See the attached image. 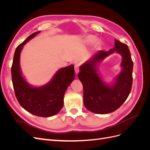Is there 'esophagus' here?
Listing matches in <instances>:
<instances>
[{
  "label": "esophagus",
  "mask_w": 150,
  "mask_h": 150,
  "mask_svg": "<svg viewBox=\"0 0 150 150\" xmlns=\"http://www.w3.org/2000/svg\"><path fill=\"white\" fill-rule=\"evenodd\" d=\"M74 70H75V72L76 74H78L79 72V64H76L74 66Z\"/></svg>",
  "instance_id": "34e87169"
}]
</instances>
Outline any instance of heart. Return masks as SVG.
<instances>
[{
  "label": "heart",
  "mask_w": 150,
  "mask_h": 150,
  "mask_svg": "<svg viewBox=\"0 0 150 150\" xmlns=\"http://www.w3.org/2000/svg\"><path fill=\"white\" fill-rule=\"evenodd\" d=\"M86 40H87L88 42H93L94 40V38L91 35H89L86 38Z\"/></svg>",
  "instance_id": "1"
}]
</instances>
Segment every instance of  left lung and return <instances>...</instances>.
<instances>
[{"label":"left lung","mask_w":150,"mask_h":150,"mask_svg":"<svg viewBox=\"0 0 150 150\" xmlns=\"http://www.w3.org/2000/svg\"><path fill=\"white\" fill-rule=\"evenodd\" d=\"M115 47L101 50L80 66L78 78L84 89V104L89 111L96 114H108L118 109L128 98L133 84V62L128 46L115 39ZM116 52L122 56V70L115 83L107 85L97 72L98 63Z\"/></svg>","instance_id":"obj_1"}]
</instances>
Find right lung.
I'll return each instance as SVG.
<instances>
[{
  "label": "right lung",
  "instance_id": "add662e5",
  "mask_svg": "<svg viewBox=\"0 0 150 150\" xmlns=\"http://www.w3.org/2000/svg\"><path fill=\"white\" fill-rule=\"evenodd\" d=\"M39 33L32 34L17 47L11 68L12 81L17 101L24 110L35 116L50 117L62 109L64 93L74 80L75 73L71 64L59 69L52 80L42 86L33 87L27 83L20 67L21 52L24 45Z\"/></svg>",
  "mask_w": 150,
  "mask_h": 150
}]
</instances>
